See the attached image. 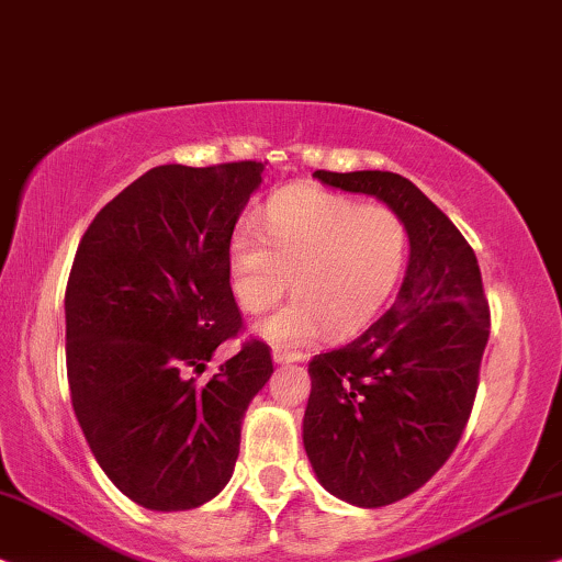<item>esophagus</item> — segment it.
I'll return each instance as SVG.
<instances>
[{
    "label": "esophagus",
    "mask_w": 562,
    "mask_h": 562,
    "mask_svg": "<svg viewBox=\"0 0 562 562\" xmlns=\"http://www.w3.org/2000/svg\"><path fill=\"white\" fill-rule=\"evenodd\" d=\"M272 357H274L277 364L303 362V359H305L303 351H290V349H285V347H274V349H272Z\"/></svg>",
    "instance_id": "1"
}]
</instances>
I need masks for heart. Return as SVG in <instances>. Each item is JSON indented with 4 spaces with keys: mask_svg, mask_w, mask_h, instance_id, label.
Returning <instances> with one entry per match:
<instances>
[{
    "mask_svg": "<svg viewBox=\"0 0 562 562\" xmlns=\"http://www.w3.org/2000/svg\"><path fill=\"white\" fill-rule=\"evenodd\" d=\"M411 234L401 213L344 194L295 187L269 203L261 234L241 218L228 246L238 308L261 313L293 280L295 301L261 324L280 347H305L324 331L347 336L368 326L398 285Z\"/></svg>",
    "mask_w": 562,
    "mask_h": 562,
    "instance_id": "heart-1",
    "label": "heart"
}]
</instances>
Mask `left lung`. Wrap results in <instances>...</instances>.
Listing matches in <instances>:
<instances>
[{
  "label": "left lung",
  "mask_w": 562,
  "mask_h": 562,
  "mask_svg": "<svg viewBox=\"0 0 562 562\" xmlns=\"http://www.w3.org/2000/svg\"><path fill=\"white\" fill-rule=\"evenodd\" d=\"M375 194L403 215L411 257L395 303L339 349L311 359L303 445L321 485L378 508L422 488L465 431L488 344L491 311L465 236L406 177L313 171Z\"/></svg>",
  "instance_id": "1"
}]
</instances>
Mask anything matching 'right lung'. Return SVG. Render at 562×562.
I'll return each mask as SVG.
<instances>
[{
  "instance_id": "obj_1",
  "label": "right lung",
  "mask_w": 562,
  "mask_h": 562,
  "mask_svg": "<svg viewBox=\"0 0 562 562\" xmlns=\"http://www.w3.org/2000/svg\"><path fill=\"white\" fill-rule=\"evenodd\" d=\"M265 164L148 169L94 215L74 257V414L104 475L154 512L218 496L234 473L244 411L274 370L272 349L249 336L207 383L190 378L244 331L228 246Z\"/></svg>"
}]
</instances>
